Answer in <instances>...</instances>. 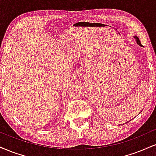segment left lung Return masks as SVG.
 <instances>
[{
  "instance_id": "8db88e82",
  "label": "left lung",
  "mask_w": 156,
  "mask_h": 156,
  "mask_svg": "<svg viewBox=\"0 0 156 156\" xmlns=\"http://www.w3.org/2000/svg\"><path fill=\"white\" fill-rule=\"evenodd\" d=\"M133 37H134V38H135L136 41V43H137L138 44H139V46H141V47H142V45H141V44L140 40H139V39L136 36H133ZM128 122H125V123H128Z\"/></svg>"
}]
</instances>
